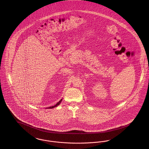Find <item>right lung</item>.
Wrapping results in <instances>:
<instances>
[{"mask_svg":"<svg viewBox=\"0 0 149 149\" xmlns=\"http://www.w3.org/2000/svg\"><path fill=\"white\" fill-rule=\"evenodd\" d=\"M62 100L63 99H61L58 102H57L56 104L55 105V106H51L50 107H49V108H49V109H52V108H54V107H56L57 106H58L60 104V103L61 102V101H62Z\"/></svg>","mask_w":149,"mask_h":149,"instance_id":"1","label":"right lung"}]
</instances>
